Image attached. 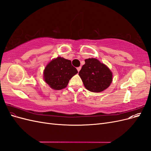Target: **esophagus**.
I'll list each match as a JSON object with an SVG mask.
<instances>
[{"instance_id": "1", "label": "esophagus", "mask_w": 151, "mask_h": 151, "mask_svg": "<svg viewBox=\"0 0 151 151\" xmlns=\"http://www.w3.org/2000/svg\"><path fill=\"white\" fill-rule=\"evenodd\" d=\"M81 67H77V71L79 72V71H80V70H81Z\"/></svg>"}]
</instances>
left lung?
<instances>
[{
	"instance_id": "8db88e82",
	"label": "left lung",
	"mask_w": 151,
	"mask_h": 151,
	"mask_svg": "<svg viewBox=\"0 0 151 151\" xmlns=\"http://www.w3.org/2000/svg\"><path fill=\"white\" fill-rule=\"evenodd\" d=\"M79 75L85 88L93 93H99L107 89L113 81L111 70L94 58L86 59Z\"/></svg>"
}]
</instances>
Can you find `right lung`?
Masks as SVG:
<instances>
[{"label":"right lung","mask_w":151,"mask_h":151,"mask_svg":"<svg viewBox=\"0 0 151 151\" xmlns=\"http://www.w3.org/2000/svg\"><path fill=\"white\" fill-rule=\"evenodd\" d=\"M77 73V70L72 65L70 60L58 57L45 67L43 79L52 89L61 90L66 88L69 80Z\"/></svg>","instance_id":"add662e5"}]
</instances>
